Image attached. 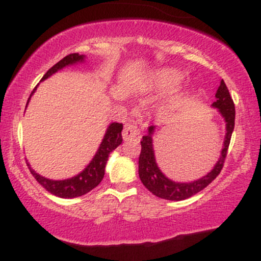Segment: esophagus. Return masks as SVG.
<instances>
[{
  "label": "esophagus",
  "instance_id": "1",
  "mask_svg": "<svg viewBox=\"0 0 261 261\" xmlns=\"http://www.w3.org/2000/svg\"><path fill=\"white\" fill-rule=\"evenodd\" d=\"M139 136H140V127L139 125H137V122L135 120H131L130 122H127V124L125 125L124 131H122V139L125 141H128V140L136 139V137Z\"/></svg>",
  "mask_w": 261,
  "mask_h": 261
}]
</instances>
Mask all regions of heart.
I'll list each match as a JSON object with an SVG mask.
<instances>
[{
	"mask_svg": "<svg viewBox=\"0 0 261 261\" xmlns=\"http://www.w3.org/2000/svg\"><path fill=\"white\" fill-rule=\"evenodd\" d=\"M182 81V74L175 70H163L155 73L153 77V87L158 91H170L175 88Z\"/></svg>",
	"mask_w": 261,
	"mask_h": 261,
	"instance_id": "heart-1",
	"label": "heart"
}]
</instances>
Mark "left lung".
Masks as SVG:
<instances>
[{
	"label": "left lung",
	"instance_id": "8db88e82",
	"mask_svg": "<svg viewBox=\"0 0 261 261\" xmlns=\"http://www.w3.org/2000/svg\"><path fill=\"white\" fill-rule=\"evenodd\" d=\"M212 107L220 110L226 121V137L221 157L214 169L207 175L202 176L199 180L193 182H175L169 180L157 167L154 160L153 146H152V134L154 126H149L148 134L142 137L141 141V153L139 158V175L142 184L151 191L155 196L161 199L172 200V201H180L188 197L195 195V194L205 189L208 184H211L217 178L221 170L223 168L224 161H226L227 152H228L230 137H232L233 128H234L236 119V108L230 97L228 88H227L224 81H221V85L216 92V101L212 103Z\"/></svg>",
	"mask_w": 261,
	"mask_h": 261
}]
</instances>
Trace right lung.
Masks as SVG:
<instances>
[{"label":"right lung","mask_w":261,"mask_h":261,"mask_svg":"<svg viewBox=\"0 0 261 261\" xmlns=\"http://www.w3.org/2000/svg\"><path fill=\"white\" fill-rule=\"evenodd\" d=\"M83 59H85V56L79 55L77 53L70 54V55L65 56L62 60H60L58 64L54 65L51 68H49V71L44 74L41 80H46L47 77L51 76L56 71L64 68L65 66L76 64L79 61H83ZM122 127H124L122 124H119V122L110 124V126L108 127L106 133V136H104L103 141H101L99 149L97 151V154L94 155L91 163L87 166V168L82 173H80L79 175L73 176V178L66 179V180H51V179H46L44 176L39 175L31 167H29V170H31L33 176L37 179L39 184L46 189L49 193L54 194V195L59 197H65V199L85 195V194L89 193L92 189L98 187L99 182L103 180L104 169H106V164L110 152L114 151L122 142Z\"/></svg>","instance_id":"1"}]
</instances>
